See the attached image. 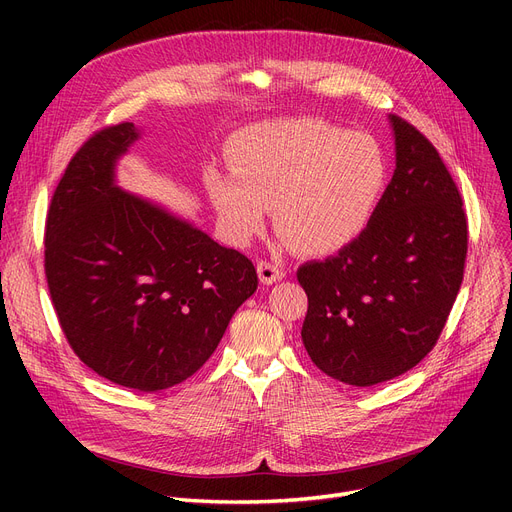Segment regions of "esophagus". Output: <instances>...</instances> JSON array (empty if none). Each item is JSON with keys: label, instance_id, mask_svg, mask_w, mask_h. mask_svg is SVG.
<instances>
[{"label": "esophagus", "instance_id": "34e87169", "mask_svg": "<svg viewBox=\"0 0 512 512\" xmlns=\"http://www.w3.org/2000/svg\"><path fill=\"white\" fill-rule=\"evenodd\" d=\"M257 272H259V280L263 284H274L278 280H282L286 276V272L282 270V267L278 263H272V261H259L257 263Z\"/></svg>", "mask_w": 512, "mask_h": 512}]
</instances>
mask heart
Returning <instances> with one entry per match:
<instances>
[{"label": "heart", "instance_id": "1", "mask_svg": "<svg viewBox=\"0 0 512 512\" xmlns=\"http://www.w3.org/2000/svg\"><path fill=\"white\" fill-rule=\"evenodd\" d=\"M228 164L232 176H205L224 236L247 245L274 207L276 230L307 255H330L355 242L388 182V157L371 134L309 118L238 130Z\"/></svg>", "mask_w": 512, "mask_h": 512}]
</instances>
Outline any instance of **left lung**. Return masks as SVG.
Wrapping results in <instances>:
<instances>
[{
  "label": "left lung",
  "mask_w": 512,
  "mask_h": 512,
  "mask_svg": "<svg viewBox=\"0 0 512 512\" xmlns=\"http://www.w3.org/2000/svg\"><path fill=\"white\" fill-rule=\"evenodd\" d=\"M390 122L396 170L369 226L338 255L297 270L311 361L359 388L402 375L436 346L469 242L463 199L440 153L405 118Z\"/></svg>",
  "instance_id": "1"
}]
</instances>
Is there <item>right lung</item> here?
<instances>
[{
    "mask_svg": "<svg viewBox=\"0 0 512 512\" xmlns=\"http://www.w3.org/2000/svg\"><path fill=\"white\" fill-rule=\"evenodd\" d=\"M132 122L78 147L45 220V278L74 355L118 386L172 388L218 348L257 290L249 257L114 184Z\"/></svg>",
    "mask_w": 512,
    "mask_h": 512,
    "instance_id": "add662e5",
    "label": "right lung"
}]
</instances>
